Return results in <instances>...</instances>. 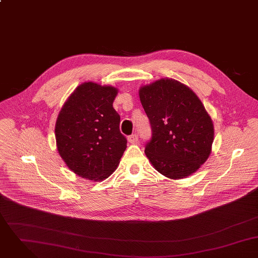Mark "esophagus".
<instances>
[{
	"label": "esophagus",
	"instance_id": "esophagus-1",
	"mask_svg": "<svg viewBox=\"0 0 258 258\" xmlns=\"http://www.w3.org/2000/svg\"><path fill=\"white\" fill-rule=\"evenodd\" d=\"M127 141H128L131 144H136V143L139 141V137H138L137 134H134V135H132V136H130V137L127 138Z\"/></svg>",
	"mask_w": 258,
	"mask_h": 258
}]
</instances>
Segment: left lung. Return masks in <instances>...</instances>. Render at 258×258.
<instances>
[{"label":"left lung","instance_id":"8db88e82","mask_svg":"<svg viewBox=\"0 0 258 258\" xmlns=\"http://www.w3.org/2000/svg\"><path fill=\"white\" fill-rule=\"evenodd\" d=\"M152 125L145 153L155 169L171 179L196 172L211 153L212 120L198 96L185 85L161 79L140 89Z\"/></svg>","mask_w":258,"mask_h":258}]
</instances>
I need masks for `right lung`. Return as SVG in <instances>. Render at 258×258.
Wrapping results in <instances>:
<instances>
[{"label": "right lung", "mask_w": 258, "mask_h": 258, "mask_svg": "<svg viewBox=\"0 0 258 258\" xmlns=\"http://www.w3.org/2000/svg\"><path fill=\"white\" fill-rule=\"evenodd\" d=\"M117 90L93 82L80 85L55 122L57 152L79 176L102 181L116 168L126 149L119 114L112 106Z\"/></svg>", "instance_id": "right-lung-1"}]
</instances>
